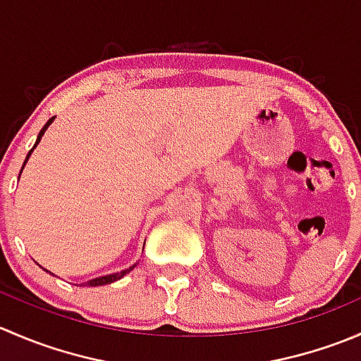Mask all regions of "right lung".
<instances>
[{"mask_svg":"<svg viewBox=\"0 0 361 361\" xmlns=\"http://www.w3.org/2000/svg\"><path fill=\"white\" fill-rule=\"evenodd\" d=\"M54 118H56V116H52V118H49V122H47L45 126H43V129L39 130L38 137H36V143H35V147H32L31 150H29L27 157H25V160H24V166H25V162H27V159L31 157V154H32V150H35V148H36V145H38L39 141H42V136H43V134H45V130L49 129V126H50V123L54 122ZM24 166H23V169H24ZM23 169H20V173H23ZM134 267H136V264H134V265H130L129 269H123V271H120V272H115V274H108V276H101V278H94V279H90V281L83 283V285H80V286H103V285H110V283H113V281H118V279H122L123 276H126L127 272H130V271H133ZM45 271H47V269H45ZM47 272H49V271H47Z\"/></svg>","mask_w":361,"mask_h":361,"instance_id":"right-lung-1","label":"right lung"}]
</instances>
